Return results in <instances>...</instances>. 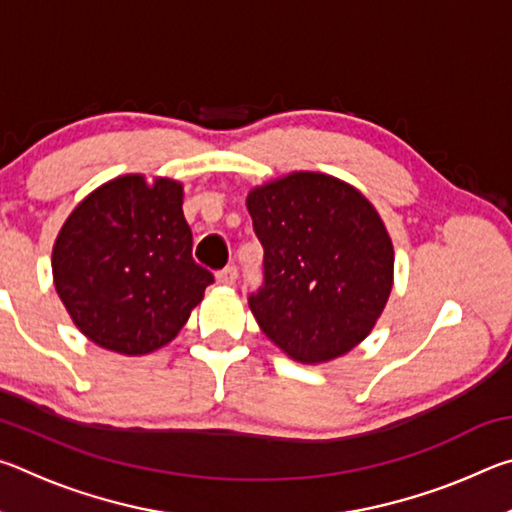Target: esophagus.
<instances>
[{"label": "esophagus", "instance_id": "esophagus-1", "mask_svg": "<svg viewBox=\"0 0 512 512\" xmlns=\"http://www.w3.org/2000/svg\"><path fill=\"white\" fill-rule=\"evenodd\" d=\"M216 282L223 284V287H232L237 282V268L235 266H225L223 271L216 273Z\"/></svg>", "mask_w": 512, "mask_h": 512}]
</instances>
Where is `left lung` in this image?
<instances>
[{
  "instance_id": "left-lung-1",
  "label": "left lung",
  "mask_w": 512,
  "mask_h": 512,
  "mask_svg": "<svg viewBox=\"0 0 512 512\" xmlns=\"http://www.w3.org/2000/svg\"><path fill=\"white\" fill-rule=\"evenodd\" d=\"M246 207L264 248V287L248 298L262 332L314 366L357 348L393 289L395 250L375 205L327 173L293 171L250 189Z\"/></svg>"
}]
</instances>
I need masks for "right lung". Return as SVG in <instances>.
<instances>
[{
	"label": "right lung",
	"mask_w": 512,
	"mask_h": 512,
	"mask_svg": "<svg viewBox=\"0 0 512 512\" xmlns=\"http://www.w3.org/2000/svg\"><path fill=\"white\" fill-rule=\"evenodd\" d=\"M183 185L126 173L94 189L60 228L58 298L99 348L142 357L176 339L214 282L192 259Z\"/></svg>",
	"instance_id": "right-lung-1"
}]
</instances>
